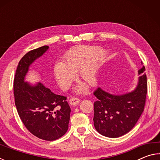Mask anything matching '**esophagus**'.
<instances>
[{
    "instance_id": "esophagus-1",
    "label": "esophagus",
    "mask_w": 160,
    "mask_h": 160,
    "mask_svg": "<svg viewBox=\"0 0 160 160\" xmlns=\"http://www.w3.org/2000/svg\"><path fill=\"white\" fill-rule=\"evenodd\" d=\"M69 102L71 106H76L80 103V99L77 97H71L69 100Z\"/></svg>"
}]
</instances>
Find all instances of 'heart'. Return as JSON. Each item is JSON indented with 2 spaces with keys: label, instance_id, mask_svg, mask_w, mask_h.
<instances>
[{
  "label": "heart",
  "instance_id": "obj_1",
  "mask_svg": "<svg viewBox=\"0 0 160 160\" xmlns=\"http://www.w3.org/2000/svg\"><path fill=\"white\" fill-rule=\"evenodd\" d=\"M96 46L80 45L72 48L66 53L63 63H56L53 74L56 82L61 88H66L73 80L75 73L78 72L80 78L93 84L97 80L99 69L107 56L105 49ZM88 85L80 82L75 86V92L85 93Z\"/></svg>",
  "mask_w": 160,
  "mask_h": 160
}]
</instances>
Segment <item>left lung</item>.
Returning a JSON list of instances; mask_svg holds the SVG:
<instances>
[{
  "label": "left lung",
  "mask_w": 160,
  "mask_h": 160,
  "mask_svg": "<svg viewBox=\"0 0 160 160\" xmlns=\"http://www.w3.org/2000/svg\"><path fill=\"white\" fill-rule=\"evenodd\" d=\"M141 63H142L141 62ZM145 67L139 70L135 88L128 92L114 94L99 88L94 94V126L104 136L118 138L133 128L144 110L147 94Z\"/></svg>",
  "instance_id": "obj_1"
}]
</instances>
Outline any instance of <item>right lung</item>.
<instances>
[{
  "mask_svg": "<svg viewBox=\"0 0 160 160\" xmlns=\"http://www.w3.org/2000/svg\"><path fill=\"white\" fill-rule=\"evenodd\" d=\"M43 46L29 51L18 63L14 78L15 106L28 131L40 139L52 141L66 133L70 110L66 97L52 92L40 82L25 81L29 68L48 50Z\"/></svg>",
  "mask_w": 160,
  "mask_h": 160,
  "instance_id": "1",
  "label": "right lung"
}]
</instances>
